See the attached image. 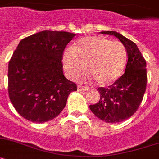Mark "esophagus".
Listing matches in <instances>:
<instances>
[{"instance_id":"34e87169","label":"esophagus","mask_w":159,"mask_h":159,"mask_svg":"<svg viewBox=\"0 0 159 159\" xmlns=\"http://www.w3.org/2000/svg\"><path fill=\"white\" fill-rule=\"evenodd\" d=\"M78 89L79 91H87L89 89V87H87V86H83V85H78Z\"/></svg>"}]
</instances>
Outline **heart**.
Instances as JSON below:
<instances>
[{
	"label": "heart",
	"mask_w": 159,
	"mask_h": 159,
	"mask_svg": "<svg viewBox=\"0 0 159 159\" xmlns=\"http://www.w3.org/2000/svg\"><path fill=\"white\" fill-rule=\"evenodd\" d=\"M64 67L74 80H81L87 72L99 85H110L121 78L127 63V52L119 41L101 36L80 39L65 53Z\"/></svg>",
	"instance_id": "1"
}]
</instances>
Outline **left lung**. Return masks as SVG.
I'll use <instances>...</instances> for the list:
<instances>
[{
    "instance_id": "obj_1",
    "label": "left lung",
    "mask_w": 159,
    "mask_h": 159,
    "mask_svg": "<svg viewBox=\"0 0 159 159\" xmlns=\"http://www.w3.org/2000/svg\"><path fill=\"white\" fill-rule=\"evenodd\" d=\"M121 41L127 52L125 74L108 87H99L100 100L89 109L101 120L118 123L128 119L139 109L146 92V62L134 42L114 31H102Z\"/></svg>"
}]
</instances>
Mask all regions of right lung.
Returning <instances> with one entry per match:
<instances>
[{
    "label": "right lung",
    "instance_id": "add662e5",
    "mask_svg": "<svg viewBox=\"0 0 159 159\" xmlns=\"http://www.w3.org/2000/svg\"><path fill=\"white\" fill-rule=\"evenodd\" d=\"M75 34L45 30L22 39L9 62L8 90L15 110L25 119H53L77 85L65 78L62 57Z\"/></svg>",
    "mask_w": 159,
    "mask_h": 159
}]
</instances>
